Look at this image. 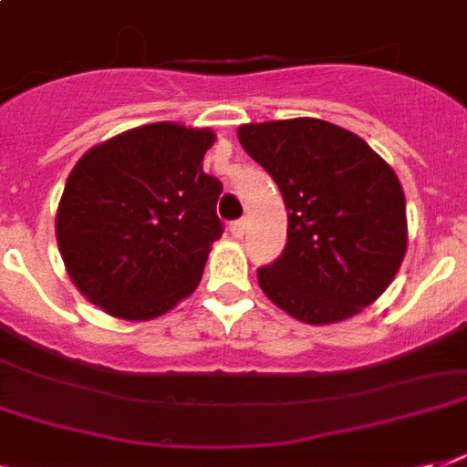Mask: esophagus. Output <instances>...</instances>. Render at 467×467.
Masks as SVG:
<instances>
[{
    "label": "esophagus",
    "mask_w": 467,
    "mask_h": 467,
    "mask_svg": "<svg viewBox=\"0 0 467 467\" xmlns=\"http://www.w3.org/2000/svg\"><path fill=\"white\" fill-rule=\"evenodd\" d=\"M230 233H233L237 240H242L244 233H247V223H244V220H234L233 225H230Z\"/></svg>",
    "instance_id": "esophagus-1"
}]
</instances>
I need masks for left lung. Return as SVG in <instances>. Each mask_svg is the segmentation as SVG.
I'll return each mask as SVG.
<instances>
[{
  "label": "left lung",
  "mask_w": 467,
  "mask_h": 467,
  "mask_svg": "<svg viewBox=\"0 0 467 467\" xmlns=\"http://www.w3.org/2000/svg\"><path fill=\"white\" fill-rule=\"evenodd\" d=\"M237 138L288 211L284 254L256 271L266 298L306 325H334L378 300L407 252L405 193L390 164L319 119L247 123Z\"/></svg>",
  "instance_id": "8db88e82"
}]
</instances>
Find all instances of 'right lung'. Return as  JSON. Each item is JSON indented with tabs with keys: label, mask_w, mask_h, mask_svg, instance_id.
Returning <instances> with one entry per match:
<instances>
[{
	"label": "right lung",
	"mask_w": 467,
	"mask_h": 467,
	"mask_svg": "<svg viewBox=\"0 0 467 467\" xmlns=\"http://www.w3.org/2000/svg\"><path fill=\"white\" fill-rule=\"evenodd\" d=\"M215 133L150 123L84 152L62 191L55 237L72 284L120 319L189 298L223 234V183L203 171Z\"/></svg>",
	"instance_id": "1"
}]
</instances>
